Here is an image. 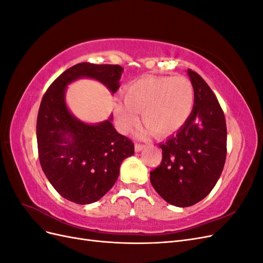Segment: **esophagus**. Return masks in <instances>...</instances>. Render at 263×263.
Segmentation results:
<instances>
[{
	"label": "esophagus",
	"mask_w": 263,
	"mask_h": 263,
	"mask_svg": "<svg viewBox=\"0 0 263 263\" xmlns=\"http://www.w3.org/2000/svg\"><path fill=\"white\" fill-rule=\"evenodd\" d=\"M144 148H145L144 145H140V144L135 145V151H136V153H139V151H141Z\"/></svg>",
	"instance_id": "1"
}]
</instances>
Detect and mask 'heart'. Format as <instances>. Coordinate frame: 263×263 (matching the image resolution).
I'll return each instance as SVG.
<instances>
[{
	"label": "heart",
	"instance_id": "1",
	"mask_svg": "<svg viewBox=\"0 0 263 263\" xmlns=\"http://www.w3.org/2000/svg\"><path fill=\"white\" fill-rule=\"evenodd\" d=\"M123 101L114 104L115 121L119 129L128 132L142 113L145 126L139 136L155 133L166 137L185 124L194 104V89L187 78L148 76L134 80L123 89Z\"/></svg>",
	"mask_w": 263,
	"mask_h": 263
}]
</instances>
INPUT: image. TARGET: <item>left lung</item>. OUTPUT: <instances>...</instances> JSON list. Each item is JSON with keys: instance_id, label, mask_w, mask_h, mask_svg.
<instances>
[{"instance_id": "8db88e82", "label": "left lung", "mask_w": 263, "mask_h": 263, "mask_svg": "<svg viewBox=\"0 0 263 263\" xmlns=\"http://www.w3.org/2000/svg\"><path fill=\"white\" fill-rule=\"evenodd\" d=\"M194 104L181 128L159 144L160 165L150 182L163 200L179 208L192 206L210 194L226 160L227 129L219 103L203 78L187 70Z\"/></svg>"}]
</instances>
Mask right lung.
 <instances>
[{
    "label": "right lung",
    "instance_id": "obj_1",
    "mask_svg": "<svg viewBox=\"0 0 263 263\" xmlns=\"http://www.w3.org/2000/svg\"><path fill=\"white\" fill-rule=\"evenodd\" d=\"M123 71L117 65L78 63L55 79L42 100L36 127L39 161L54 190L70 202L99 201L113 187L122 162L135 149L114 128L113 115L89 124L71 113L67 86L79 79H93L114 94Z\"/></svg>",
    "mask_w": 263,
    "mask_h": 263
}]
</instances>
